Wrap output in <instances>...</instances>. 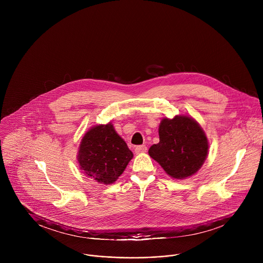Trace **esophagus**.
Returning a JSON list of instances; mask_svg holds the SVG:
<instances>
[{
  "label": "esophagus",
  "instance_id": "1",
  "mask_svg": "<svg viewBox=\"0 0 263 263\" xmlns=\"http://www.w3.org/2000/svg\"><path fill=\"white\" fill-rule=\"evenodd\" d=\"M146 146L145 145H137L135 148H134V151H135V153L136 154H142V153H145L146 152Z\"/></svg>",
  "mask_w": 263,
  "mask_h": 263
}]
</instances>
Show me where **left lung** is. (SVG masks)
<instances>
[{"instance_id":"left-lung-1","label":"left lung","mask_w":263,"mask_h":263,"mask_svg":"<svg viewBox=\"0 0 263 263\" xmlns=\"http://www.w3.org/2000/svg\"><path fill=\"white\" fill-rule=\"evenodd\" d=\"M159 142L148 149V155L157 161L174 179L182 180L195 175L204 164L209 148L207 136L200 124L191 116L180 115L161 120Z\"/></svg>"}]
</instances>
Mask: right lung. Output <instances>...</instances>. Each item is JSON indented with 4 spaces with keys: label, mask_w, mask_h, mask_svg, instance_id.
I'll list each match as a JSON object with an SVG mask.
<instances>
[{
    "label": "right lung",
    "mask_w": 263,
    "mask_h": 263,
    "mask_svg": "<svg viewBox=\"0 0 263 263\" xmlns=\"http://www.w3.org/2000/svg\"><path fill=\"white\" fill-rule=\"evenodd\" d=\"M132 158L133 153L111 122L91 127L82 137L77 153L80 170L105 185L115 183Z\"/></svg>",
    "instance_id": "obj_1"
}]
</instances>
